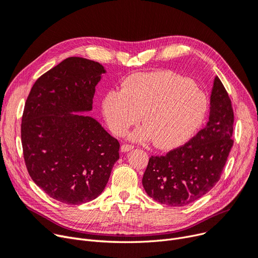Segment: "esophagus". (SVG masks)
<instances>
[{
    "mask_svg": "<svg viewBox=\"0 0 258 258\" xmlns=\"http://www.w3.org/2000/svg\"><path fill=\"white\" fill-rule=\"evenodd\" d=\"M133 148H134V146L124 144V145H121V146H120V151H121V152H128V151L132 150Z\"/></svg>",
    "mask_w": 258,
    "mask_h": 258,
    "instance_id": "esophagus-1",
    "label": "esophagus"
}]
</instances>
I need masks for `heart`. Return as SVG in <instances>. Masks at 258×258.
Segmentation results:
<instances>
[{
	"instance_id": "obj_1",
	"label": "heart",
	"mask_w": 258,
	"mask_h": 258,
	"mask_svg": "<svg viewBox=\"0 0 258 258\" xmlns=\"http://www.w3.org/2000/svg\"><path fill=\"white\" fill-rule=\"evenodd\" d=\"M209 101L190 79L169 71L137 73L121 84V90L108 91L102 109L109 129L122 136L141 120L145 125L130 139L153 141L161 149L188 142L204 122Z\"/></svg>"
}]
</instances>
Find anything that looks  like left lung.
I'll return each instance as SVG.
<instances>
[{
  "mask_svg": "<svg viewBox=\"0 0 258 258\" xmlns=\"http://www.w3.org/2000/svg\"><path fill=\"white\" fill-rule=\"evenodd\" d=\"M234 113L223 83L215 77L209 120L188 143L164 156H151L143 186L154 201L181 207L198 201L219 180L233 146Z\"/></svg>",
  "mask_w": 258,
  "mask_h": 258,
  "instance_id": "8db88e82",
  "label": "left lung"
}]
</instances>
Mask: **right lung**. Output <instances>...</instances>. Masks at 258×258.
<instances>
[{
    "instance_id": "right-lung-1",
    "label": "right lung",
    "mask_w": 258,
    "mask_h": 258,
    "mask_svg": "<svg viewBox=\"0 0 258 258\" xmlns=\"http://www.w3.org/2000/svg\"><path fill=\"white\" fill-rule=\"evenodd\" d=\"M103 65L71 56L36 80L24 108L23 153L32 180L67 205L90 202L105 189L119 158V143L95 118V86Z\"/></svg>"
}]
</instances>
